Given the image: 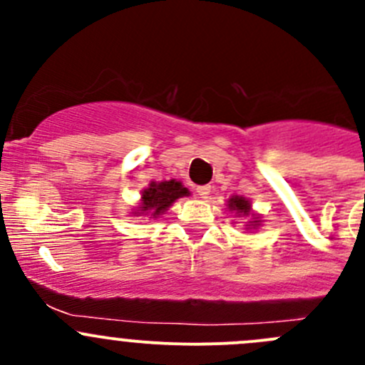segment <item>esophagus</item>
<instances>
[{
  "label": "esophagus",
  "mask_w": 365,
  "mask_h": 365,
  "mask_svg": "<svg viewBox=\"0 0 365 365\" xmlns=\"http://www.w3.org/2000/svg\"><path fill=\"white\" fill-rule=\"evenodd\" d=\"M196 192H197V196L203 197V200H206V197L210 196V192H212V187H210V185H200L196 189Z\"/></svg>",
  "instance_id": "1"
}]
</instances>
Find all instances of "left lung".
I'll use <instances>...</instances> for the list:
<instances>
[{
  "label": "left lung",
  "instance_id": "1",
  "mask_svg": "<svg viewBox=\"0 0 365 365\" xmlns=\"http://www.w3.org/2000/svg\"><path fill=\"white\" fill-rule=\"evenodd\" d=\"M227 208H230L231 212H235V213H237V215H240V217L252 215V219L249 220V224H247V226H249L247 230H256V227L261 224L259 217L254 215L252 208H251V203H249V200H245V197L231 196L230 201H227Z\"/></svg>",
  "mask_w": 365,
  "mask_h": 365
}]
</instances>
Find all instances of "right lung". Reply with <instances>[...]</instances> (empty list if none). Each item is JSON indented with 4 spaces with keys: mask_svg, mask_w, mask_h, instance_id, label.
<instances>
[{
    "mask_svg": "<svg viewBox=\"0 0 365 365\" xmlns=\"http://www.w3.org/2000/svg\"><path fill=\"white\" fill-rule=\"evenodd\" d=\"M189 189L176 180L159 183L152 182L148 189L143 190L141 205L138 206L134 215H152L155 219V217L162 215L178 197L189 196Z\"/></svg>",
    "mask_w": 365,
    "mask_h": 365,
    "instance_id": "add662e5",
    "label": "right lung"
}]
</instances>
